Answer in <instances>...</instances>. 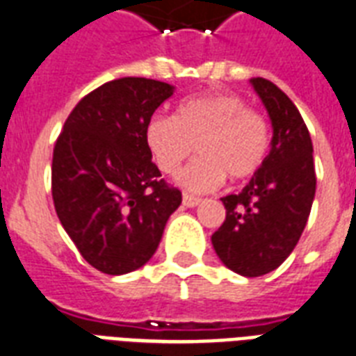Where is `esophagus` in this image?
<instances>
[{"instance_id": "obj_1", "label": "esophagus", "mask_w": 356, "mask_h": 356, "mask_svg": "<svg viewBox=\"0 0 356 356\" xmlns=\"http://www.w3.org/2000/svg\"><path fill=\"white\" fill-rule=\"evenodd\" d=\"M200 197H194V196H188V194H184L183 196V205L184 207H196V205H200Z\"/></svg>"}]
</instances>
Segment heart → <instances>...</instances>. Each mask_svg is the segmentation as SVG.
I'll list each match as a JSON object with an SVG mask.
<instances>
[{
	"label": "heart",
	"instance_id": "b5f03b06",
	"mask_svg": "<svg viewBox=\"0 0 356 356\" xmlns=\"http://www.w3.org/2000/svg\"><path fill=\"white\" fill-rule=\"evenodd\" d=\"M145 145L160 172L173 175L196 149L197 156L179 173L188 192L218 188L254 177L270 151V124L233 93H209L183 100L173 118L153 115L145 124Z\"/></svg>",
	"mask_w": 356,
	"mask_h": 356
}]
</instances>
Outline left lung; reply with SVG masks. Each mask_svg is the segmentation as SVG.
<instances>
[{
	"label": "left lung",
	"mask_w": 356,
	"mask_h": 356,
	"mask_svg": "<svg viewBox=\"0 0 356 356\" xmlns=\"http://www.w3.org/2000/svg\"><path fill=\"white\" fill-rule=\"evenodd\" d=\"M252 86L273 121L270 153L243 192L222 197L226 220L211 241L227 268L256 278L280 267L297 246L316 196V168L297 106L265 78Z\"/></svg>",
	"instance_id": "obj_1"
}]
</instances>
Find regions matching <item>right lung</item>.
Returning <instances> with one entry per match:
<instances>
[{"label": "right lung", "mask_w": 356, "mask_h": 356, "mask_svg": "<svg viewBox=\"0 0 356 356\" xmlns=\"http://www.w3.org/2000/svg\"><path fill=\"white\" fill-rule=\"evenodd\" d=\"M172 95L166 81H108L74 106L56 140L54 207L81 257L104 275L145 265L183 200L145 145V124Z\"/></svg>", "instance_id": "1"}]
</instances>
